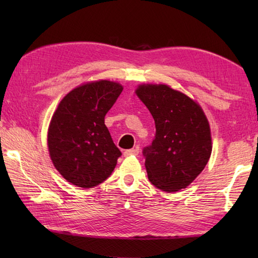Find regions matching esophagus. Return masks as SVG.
Returning a JSON list of instances; mask_svg holds the SVG:
<instances>
[{"instance_id": "obj_1", "label": "esophagus", "mask_w": 258, "mask_h": 258, "mask_svg": "<svg viewBox=\"0 0 258 258\" xmlns=\"http://www.w3.org/2000/svg\"><path fill=\"white\" fill-rule=\"evenodd\" d=\"M124 155L125 156H136L139 155V149H131V150H126L124 152Z\"/></svg>"}]
</instances>
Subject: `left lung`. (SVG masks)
I'll list each match as a JSON object with an SVG mask.
<instances>
[{"instance_id":"8db88e82","label":"left lung","mask_w":258,"mask_h":258,"mask_svg":"<svg viewBox=\"0 0 258 258\" xmlns=\"http://www.w3.org/2000/svg\"><path fill=\"white\" fill-rule=\"evenodd\" d=\"M136 94L155 120V138L143 149L150 182L168 193L185 188L202 173L212 153L204 112L167 85H141Z\"/></svg>"}]
</instances>
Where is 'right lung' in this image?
<instances>
[{
    "label": "right lung",
    "mask_w": 258,
    "mask_h": 258,
    "mask_svg": "<svg viewBox=\"0 0 258 258\" xmlns=\"http://www.w3.org/2000/svg\"><path fill=\"white\" fill-rule=\"evenodd\" d=\"M122 91L114 82H93L71 91L58 104L47 145L54 166L68 182L91 188L111 176L122 153L104 118Z\"/></svg>",
    "instance_id": "1"
}]
</instances>
